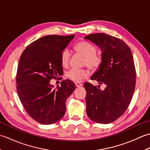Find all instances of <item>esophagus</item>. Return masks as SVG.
<instances>
[{
	"label": "esophagus",
	"mask_w": 150,
	"mask_h": 150,
	"mask_svg": "<svg viewBox=\"0 0 150 150\" xmlns=\"http://www.w3.org/2000/svg\"><path fill=\"white\" fill-rule=\"evenodd\" d=\"M75 84L76 86V87H78V88L81 87L82 86V84L81 83H80V82H75Z\"/></svg>",
	"instance_id": "34e87169"
}]
</instances>
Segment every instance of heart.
Returning <instances> with one entry per match:
<instances>
[{"mask_svg":"<svg viewBox=\"0 0 150 150\" xmlns=\"http://www.w3.org/2000/svg\"><path fill=\"white\" fill-rule=\"evenodd\" d=\"M75 52L84 57V64L88 66L92 70H97L103 62V59L96 54V47L93 44L86 41H81L74 46ZM70 53L68 50H64L61 53V63L63 66L67 67L69 61ZM90 75L88 69H71L66 73V76L73 82H81L87 79Z\"/></svg>","mask_w":150,"mask_h":150,"instance_id":"heart-1","label":"heart"}]
</instances>
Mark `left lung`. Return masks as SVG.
<instances>
[{"mask_svg":"<svg viewBox=\"0 0 150 150\" xmlns=\"http://www.w3.org/2000/svg\"><path fill=\"white\" fill-rule=\"evenodd\" d=\"M84 39L102 51L103 62L91 79L106 85L101 90L90 82L84 84L87 115L95 122L109 124L125 112L134 93L136 72L132 51L123 40L106 33L90 34Z\"/></svg>","mask_w":150,"mask_h":150,"instance_id":"obj_1","label":"left lung"}]
</instances>
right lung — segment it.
<instances>
[{
    "mask_svg": "<svg viewBox=\"0 0 150 150\" xmlns=\"http://www.w3.org/2000/svg\"><path fill=\"white\" fill-rule=\"evenodd\" d=\"M74 37H40L29 44L20 57L16 76L18 96L28 115L39 123L53 124L64 115L66 99L75 85L67 79L54 88L50 82L62 75L61 53Z\"/></svg>",
    "mask_w": 150,
    "mask_h": 150,
    "instance_id": "obj_1",
    "label": "right lung"
}]
</instances>
